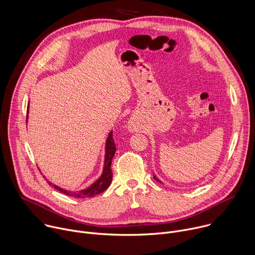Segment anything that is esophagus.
Masks as SVG:
<instances>
[{
    "instance_id": "esophagus-1",
    "label": "esophagus",
    "mask_w": 255,
    "mask_h": 255,
    "mask_svg": "<svg viewBox=\"0 0 255 255\" xmlns=\"http://www.w3.org/2000/svg\"><path fill=\"white\" fill-rule=\"evenodd\" d=\"M129 129L131 131H136L138 129V125H137V122L135 120H131L129 122Z\"/></svg>"
}]
</instances>
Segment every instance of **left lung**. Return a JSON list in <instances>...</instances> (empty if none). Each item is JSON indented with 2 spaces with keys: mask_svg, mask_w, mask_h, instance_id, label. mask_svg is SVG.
Instances as JSON below:
<instances>
[{
  "mask_svg": "<svg viewBox=\"0 0 255 255\" xmlns=\"http://www.w3.org/2000/svg\"><path fill=\"white\" fill-rule=\"evenodd\" d=\"M154 179H155V180H156V181H158V182H160V181H159V180H158V178H157V177H156V176H154Z\"/></svg>",
  "mask_w": 255,
  "mask_h": 255,
  "instance_id": "1",
  "label": "left lung"
}]
</instances>
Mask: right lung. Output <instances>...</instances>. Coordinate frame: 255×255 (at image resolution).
Returning <instances> with one entry per match:
<instances>
[{"instance_id":"1","label":"right lung","mask_w":255,"mask_h":255,"mask_svg":"<svg viewBox=\"0 0 255 255\" xmlns=\"http://www.w3.org/2000/svg\"><path fill=\"white\" fill-rule=\"evenodd\" d=\"M115 151H116V146H115V142H114V139H113V132H110L109 137L107 138V142H106V155H105V165H104L103 173H102L101 177L87 189L79 191V192H72V191L64 190V189H62V188H60L56 185H53L49 181H48V183L50 185H52L55 189L59 190L60 192L66 194L68 196H72V197L86 198V197H93L97 194H100L109 187V185L112 181L113 173H112V170H111V162H112V159L114 157Z\"/></svg>"}]
</instances>
